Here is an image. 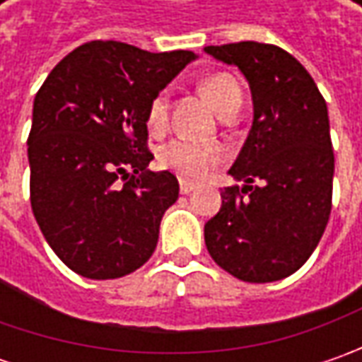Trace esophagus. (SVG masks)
<instances>
[{"instance_id":"1","label":"esophagus","mask_w":362,"mask_h":362,"mask_svg":"<svg viewBox=\"0 0 362 362\" xmlns=\"http://www.w3.org/2000/svg\"><path fill=\"white\" fill-rule=\"evenodd\" d=\"M179 189H181V193H183V195H189V193H193V191H195V183H189V181H181V183H179Z\"/></svg>"}]
</instances>
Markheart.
I'll list each match as a JSON object with an SVG mask.
<instances>
[{"mask_svg":"<svg viewBox=\"0 0 362 362\" xmlns=\"http://www.w3.org/2000/svg\"><path fill=\"white\" fill-rule=\"evenodd\" d=\"M205 96L221 115L233 103H242V88L230 74H211L202 84ZM167 120V96L159 92L148 105V124L160 129ZM160 165L185 179H203L223 163V151L216 145H199L185 139H175L160 148Z\"/></svg>","mask_w":362,"mask_h":362,"instance_id":"b5f03b06","label":"heart"}]
</instances>
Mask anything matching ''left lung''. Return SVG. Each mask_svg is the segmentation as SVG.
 <instances>
[{"mask_svg":"<svg viewBox=\"0 0 362 362\" xmlns=\"http://www.w3.org/2000/svg\"><path fill=\"white\" fill-rule=\"evenodd\" d=\"M205 52L240 68L254 105L252 129L228 171L243 187L221 191L205 245L238 280L276 282L302 268L328 223L334 153L327 103L306 68L278 46L240 42Z\"/></svg>","mask_w":362,"mask_h":362,"instance_id":"8db88e82","label":"left lung"}]
</instances>
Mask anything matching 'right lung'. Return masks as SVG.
I'll return each instance as SVG.
<instances>
[{"instance_id": "right-lung-1", "label": "right lung", "mask_w": 362, "mask_h": 362, "mask_svg": "<svg viewBox=\"0 0 362 362\" xmlns=\"http://www.w3.org/2000/svg\"><path fill=\"white\" fill-rule=\"evenodd\" d=\"M195 58L189 49L155 54L94 40L56 64L35 94L32 211L72 272L112 280L153 256L179 181L146 169L148 105Z\"/></svg>"}]
</instances>
